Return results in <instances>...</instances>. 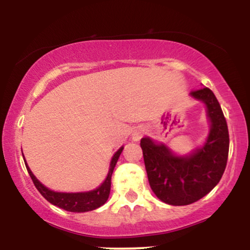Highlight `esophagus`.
Returning a JSON list of instances; mask_svg holds the SVG:
<instances>
[{"instance_id":"34e87169","label":"esophagus","mask_w":250,"mask_h":250,"mask_svg":"<svg viewBox=\"0 0 250 250\" xmlns=\"http://www.w3.org/2000/svg\"><path fill=\"white\" fill-rule=\"evenodd\" d=\"M134 139H135V140H139V139H140V135L136 134V135H135V136H134Z\"/></svg>"}]
</instances>
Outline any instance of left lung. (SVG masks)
Listing matches in <instances>:
<instances>
[{"label":"left lung","instance_id":"obj_1","mask_svg":"<svg viewBox=\"0 0 250 250\" xmlns=\"http://www.w3.org/2000/svg\"><path fill=\"white\" fill-rule=\"evenodd\" d=\"M190 95L206 103L211 122L202 148L190 156L177 157L165 145L141 140L149 185L160 200L171 206H187L206 196L220 182L228 160V125L216 96L207 87L191 90Z\"/></svg>","mask_w":250,"mask_h":250}]
</instances>
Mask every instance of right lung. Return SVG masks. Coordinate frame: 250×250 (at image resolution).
Returning <instances> with one entry per match:
<instances>
[{"label":"right lung","instance_id":"obj_1","mask_svg":"<svg viewBox=\"0 0 250 250\" xmlns=\"http://www.w3.org/2000/svg\"><path fill=\"white\" fill-rule=\"evenodd\" d=\"M122 150L123 147L120 148L113 156V160H111L110 163V169H109L108 176L104 182H103L99 188L95 189V190L87 191V193H56V191L50 190V189L44 187V186L34 176V174L31 173L29 167L27 166V162L24 163L36 189L41 193L42 196L44 197L48 202L56 206V207L64 209V210L67 211L84 213V211H90L101 207L102 205H104L105 201L108 200L109 193H110L111 175H113L114 168H115L117 160H119Z\"/></svg>","mask_w":250,"mask_h":250}]
</instances>
